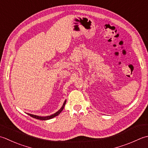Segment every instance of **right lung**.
Wrapping results in <instances>:
<instances>
[{
    "instance_id": "obj_1",
    "label": "right lung",
    "mask_w": 148,
    "mask_h": 148,
    "mask_svg": "<svg viewBox=\"0 0 148 148\" xmlns=\"http://www.w3.org/2000/svg\"><path fill=\"white\" fill-rule=\"evenodd\" d=\"M66 100H65L64 101V103H63V106H62V108H61L58 111L56 112V113H54V114L53 115H49V116H38V115H33V114H28L29 115H30L31 117H33V118H35V119H40V120H43V121H45V120H49V119H53L55 117H56L57 115H58L61 112H62V110H63V108H64L65 107V105L66 104Z\"/></svg>"
}]
</instances>
